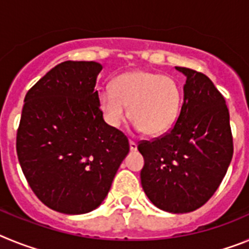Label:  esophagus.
<instances>
[{
  "mask_svg": "<svg viewBox=\"0 0 249 249\" xmlns=\"http://www.w3.org/2000/svg\"><path fill=\"white\" fill-rule=\"evenodd\" d=\"M129 149H131L132 152L137 151V143H136L135 141H129Z\"/></svg>",
  "mask_w": 249,
  "mask_h": 249,
  "instance_id": "esophagus-1",
  "label": "esophagus"
}]
</instances>
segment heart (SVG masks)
<instances>
[{
  "instance_id": "b5f03b06",
  "label": "heart",
  "mask_w": 249,
  "mask_h": 249,
  "mask_svg": "<svg viewBox=\"0 0 249 249\" xmlns=\"http://www.w3.org/2000/svg\"><path fill=\"white\" fill-rule=\"evenodd\" d=\"M183 92L177 81L156 72H126L116 77L112 89L98 93L105 121L111 127L121 126L129 118L135 127L151 137L166 135L176 124L181 112Z\"/></svg>"
}]
</instances>
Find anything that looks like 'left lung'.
<instances>
[{"label":"left lung","instance_id":"obj_1","mask_svg":"<svg viewBox=\"0 0 249 249\" xmlns=\"http://www.w3.org/2000/svg\"><path fill=\"white\" fill-rule=\"evenodd\" d=\"M186 76L183 105L163 137L138 144L144 158L141 184L149 201L169 213H188L217 191L233 156L230 112L212 81L176 67Z\"/></svg>","mask_w":249,"mask_h":249}]
</instances>
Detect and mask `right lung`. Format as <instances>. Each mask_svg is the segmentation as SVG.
Listing matches in <instances>:
<instances>
[{
    "instance_id": "right-lung-1",
    "label": "right lung",
    "mask_w": 249,
    "mask_h": 249,
    "mask_svg": "<svg viewBox=\"0 0 249 249\" xmlns=\"http://www.w3.org/2000/svg\"><path fill=\"white\" fill-rule=\"evenodd\" d=\"M101 71L93 61H66L25 97L17 156L35 195L56 212L100 207L129 152L126 136L105 122L98 107Z\"/></svg>"
}]
</instances>
